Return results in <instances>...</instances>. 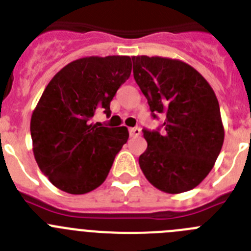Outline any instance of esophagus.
<instances>
[{
	"mask_svg": "<svg viewBox=\"0 0 251 251\" xmlns=\"http://www.w3.org/2000/svg\"><path fill=\"white\" fill-rule=\"evenodd\" d=\"M128 132H130L131 137H136L141 134V130H140L139 127H131L130 130H128Z\"/></svg>",
	"mask_w": 251,
	"mask_h": 251,
	"instance_id": "esophagus-1",
	"label": "esophagus"
}]
</instances>
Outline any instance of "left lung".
<instances>
[{"label":"left lung","instance_id":"obj_1","mask_svg":"<svg viewBox=\"0 0 251 251\" xmlns=\"http://www.w3.org/2000/svg\"><path fill=\"white\" fill-rule=\"evenodd\" d=\"M134 78L162 130H142L148 149L139 157L150 184L168 194L198 186L211 171L224 126L215 92L194 67L180 60L134 56Z\"/></svg>","mask_w":251,"mask_h":251}]
</instances>
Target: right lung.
I'll return each mask as SVG.
<instances>
[{"label":"right lung","instance_id":"right-lung-1","mask_svg":"<svg viewBox=\"0 0 251 251\" xmlns=\"http://www.w3.org/2000/svg\"><path fill=\"white\" fill-rule=\"evenodd\" d=\"M128 56H90L72 61L50 81L31 117L38 168L65 193L81 195L106 180L127 127L91 124L98 110L111 115L110 102L130 77Z\"/></svg>","mask_w":251,"mask_h":251}]
</instances>
